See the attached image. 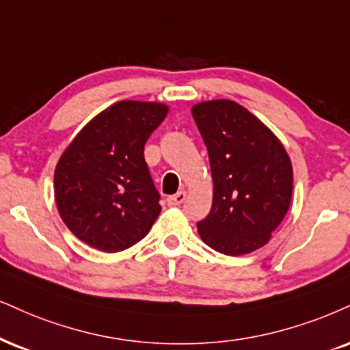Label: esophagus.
<instances>
[{"label":"esophagus","mask_w":350,"mask_h":350,"mask_svg":"<svg viewBox=\"0 0 350 350\" xmlns=\"http://www.w3.org/2000/svg\"><path fill=\"white\" fill-rule=\"evenodd\" d=\"M185 200H187V191H183L182 189V191H178L176 195L168 196L167 202H168V206H180Z\"/></svg>","instance_id":"esophagus-1"}]
</instances>
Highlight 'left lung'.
<instances>
[{"label": "left lung", "mask_w": 350, "mask_h": 350, "mask_svg": "<svg viewBox=\"0 0 350 350\" xmlns=\"http://www.w3.org/2000/svg\"><path fill=\"white\" fill-rule=\"evenodd\" d=\"M209 154L213 208L198 232L215 252L240 256L261 248L287 214L292 163L280 141L247 109L232 100L193 107Z\"/></svg>", "instance_id": "left-lung-1"}]
</instances>
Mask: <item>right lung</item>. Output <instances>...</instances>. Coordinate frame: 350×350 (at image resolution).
I'll return each instance as SVG.
<instances>
[{
	"label": "right lung",
	"mask_w": 350,
	"mask_h": 350,
	"mask_svg": "<svg viewBox=\"0 0 350 350\" xmlns=\"http://www.w3.org/2000/svg\"><path fill=\"white\" fill-rule=\"evenodd\" d=\"M167 110L162 103L122 100L64 150L55 170L56 206L81 241L115 253L149 234L162 208L144 144Z\"/></svg>",
	"instance_id": "1"
}]
</instances>
